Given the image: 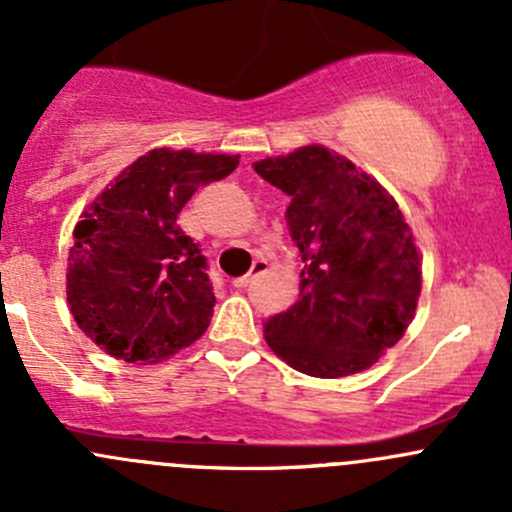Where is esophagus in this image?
<instances>
[{"label":"esophagus","instance_id":"esophagus-1","mask_svg":"<svg viewBox=\"0 0 512 512\" xmlns=\"http://www.w3.org/2000/svg\"><path fill=\"white\" fill-rule=\"evenodd\" d=\"M270 270V265H267L265 260H255V265H252V270L247 272L245 277H240V280H235V287L237 289H242V287H247L250 285L252 280H255V277H260V275H265V272Z\"/></svg>","mask_w":512,"mask_h":512}]
</instances>
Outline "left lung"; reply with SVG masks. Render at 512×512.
<instances>
[{"label": "left lung", "mask_w": 512, "mask_h": 512, "mask_svg": "<svg viewBox=\"0 0 512 512\" xmlns=\"http://www.w3.org/2000/svg\"><path fill=\"white\" fill-rule=\"evenodd\" d=\"M252 165L289 195V232L304 260L299 299L267 319L265 342L319 379L369 369L404 337L421 297V252L399 203L319 143Z\"/></svg>", "instance_id": "obj_1"}]
</instances>
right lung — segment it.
<instances>
[{
	"label": "right lung",
	"mask_w": 512,
	"mask_h": 512,
	"mask_svg": "<svg viewBox=\"0 0 512 512\" xmlns=\"http://www.w3.org/2000/svg\"><path fill=\"white\" fill-rule=\"evenodd\" d=\"M237 163L230 153L153 148L86 205L66 262V302L98 349L158 364L203 337L215 294L178 215Z\"/></svg>",
	"instance_id": "add662e5"
}]
</instances>
